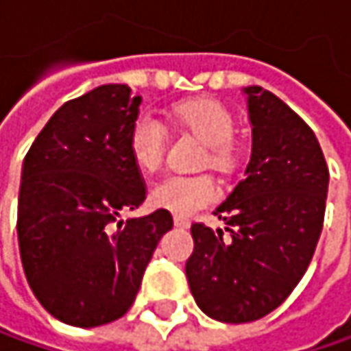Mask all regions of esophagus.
<instances>
[{"label": "esophagus", "instance_id": "obj_1", "mask_svg": "<svg viewBox=\"0 0 351 351\" xmlns=\"http://www.w3.org/2000/svg\"><path fill=\"white\" fill-rule=\"evenodd\" d=\"M175 226L176 228H191V220L189 218H182V216H175Z\"/></svg>", "mask_w": 351, "mask_h": 351}]
</instances>
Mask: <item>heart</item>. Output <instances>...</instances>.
I'll return each mask as SVG.
<instances>
[{
    "label": "heart",
    "instance_id": "b5f03b06",
    "mask_svg": "<svg viewBox=\"0 0 351 351\" xmlns=\"http://www.w3.org/2000/svg\"><path fill=\"white\" fill-rule=\"evenodd\" d=\"M173 119L208 149L202 159L204 167L220 173H230L236 167L237 151L234 145L236 119L232 112L216 99H194L173 110ZM167 128L155 115L141 114L131 125L130 155L133 162L155 173L162 165L167 151ZM218 198V186L210 175L167 176L159 180L149 194V202L176 216H191L192 212L212 204Z\"/></svg>",
    "mask_w": 351,
    "mask_h": 351
}]
</instances>
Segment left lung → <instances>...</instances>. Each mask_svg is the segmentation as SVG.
<instances>
[{
    "instance_id": "left-lung-1",
    "label": "left lung",
    "mask_w": 351,
    "mask_h": 351,
    "mask_svg": "<svg viewBox=\"0 0 351 351\" xmlns=\"http://www.w3.org/2000/svg\"><path fill=\"white\" fill-rule=\"evenodd\" d=\"M253 125L245 178L214 212L228 223H192L186 261L192 297L214 320H259L293 293L324 223L328 167L314 131L282 99L245 88Z\"/></svg>"
}]
</instances>
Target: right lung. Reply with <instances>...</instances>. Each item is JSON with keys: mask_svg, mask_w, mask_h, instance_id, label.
Returning <instances> with one entry per match:
<instances>
[{"mask_svg": "<svg viewBox=\"0 0 351 351\" xmlns=\"http://www.w3.org/2000/svg\"><path fill=\"white\" fill-rule=\"evenodd\" d=\"M139 104L125 84L70 99L25 157L17 210L25 277L38 302L70 326H101L128 313L173 228L167 210L119 220L147 198L130 155Z\"/></svg>", "mask_w": 351, "mask_h": 351, "instance_id": "add662e5", "label": "right lung"}]
</instances>
